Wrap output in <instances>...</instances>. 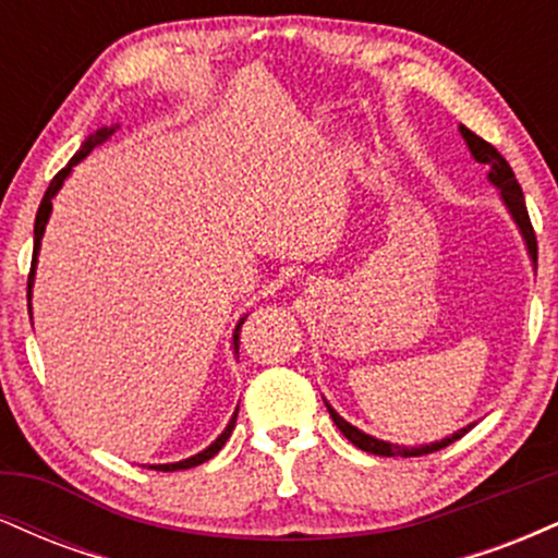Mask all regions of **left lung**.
<instances>
[{
    "label": "left lung",
    "mask_w": 558,
    "mask_h": 558,
    "mask_svg": "<svg viewBox=\"0 0 558 558\" xmlns=\"http://www.w3.org/2000/svg\"><path fill=\"white\" fill-rule=\"evenodd\" d=\"M459 133H462L466 149H470V155L477 159L480 165H488V181L496 185L498 191H501V202L506 207V213L511 215V220H514V226L520 228L522 233V241L524 246H527V254L530 259H533V267L537 270V241H535V230H533V222H530V215H527V204H524V196H522V189L520 183H517L514 172H511L509 162L498 155V149H493L488 141H483L475 133L470 131V128L459 125ZM325 407H328L332 422L338 425V430H341L345 438L351 440L356 448H362V451H369V453H377V457H425V453H433V451H440V448L451 446L453 440L462 438L464 433H470L472 427H475V422L472 425L462 427V430L446 435V438L435 440V444H422V446H399V444H390V440H380L375 438V435L360 430V427H354L351 422H345L341 414L336 412V409L330 407L328 401H325Z\"/></svg>",
    "instance_id": "left-lung-1"
}]
</instances>
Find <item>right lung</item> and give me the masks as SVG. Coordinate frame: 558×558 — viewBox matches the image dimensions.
Instances as JSON below:
<instances>
[{"label":"right lung","instance_id":"obj_1","mask_svg":"<svg viewBox=\"0 0 558 558\" xmlns=\"http://www.w3.org/2000/svg\"><path fill=\"white\" fill-rule=\"evenodd\" d=\"M118 128H120L118 123H114V125H101L99 131H94L92 136H88L86 141H83V144H81V149L75 151L73 159H70V162L65 165V168H62V170L57 172V175L52 178V183H49L47 194H44L41 204H38L36 222H34V259H31V275H28V299H31V293H34V278H36L38 252H41V239H44V230H47L49 215H52V198L57 196V191L62 189V183L68 181V175H70V172H73L75 165L83 162V159H86L88 155H92V151L96 149V146H101V144H105L107 138H112V133L118 131ZM243 319H246V315H243V317L239 319V325H235V330H233V349H235V354H239V332H241V325H243ZM235 417H239V407H235L233 417H230V422H228V425H226V430H222L220 435H217V438H215L213 444H209L207 448H204V451H198V453H194V457H189V459H181V462H170V464H149V466H151V470H159V472H175V470H191V466H198V464H204V462H207V459H213L215 453L220 451L222 446H226V440L230 438V433H233V427H235Z\"/></svg>","mask_w":558,"mask_h":558}]
</instances>
